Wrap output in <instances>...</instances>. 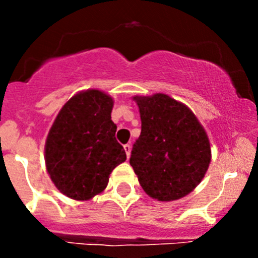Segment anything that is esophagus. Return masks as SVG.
<instances>
[{
    "label": "esophagus",
    "mask_w": 258,
    "mask_h": 258,
    "mask_svg": "<svg viewBox=\"0 0 258 258\" xmlns=\"http://www.w3.org/2000/svg\"><path fill=\"white\" fill-rule=\"evenodd\" d=\"M123 148H124V152H126V155H127V158H128L130 155H131V146L127 144L123 146Z\"/></svg>",
    "instance_id": "obj_1"
}]
</instances>
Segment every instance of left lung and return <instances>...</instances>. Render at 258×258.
Segmentation results:
<instances>
[{
  "label": "left lung",
  "instance_id": "obj_1",
  "mask_svg": "<svg viewBox=\"0 0 258 258\" xmlns=\"http://www.w3.org/2000/svg\"><path fill=\"white\" fill-rule=\"evenodd\" d=\"M141 135L130 157L140 184L158 201H175L201 182L211 161L210 141L196 116L183 103L156 93L135 97Z\"/></svg>",
  "mask_w": 258,
  "mask_h": 258
}]
</instances>
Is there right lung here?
I'll list each match as a JSON object with an SVG mask.
<instances>
[{
    "instance_id": "add662e5",
    "label": "right lung",
    "mask_w": 258,
    "mask_h": 258,
    "mask_svg": "<svg viewBox=\"0 0 258 258\" xmlns=\"http://www.w3.org/2000/svg\"><path fill=\"white\" fill-rule=\"evenodd\" d=\"M113 101L98 90L77 93L62 107L46 141V167L54 186L79 201L106 188L113 168L126 161L111 119Z\"/></svg>"
}]
</instances>
